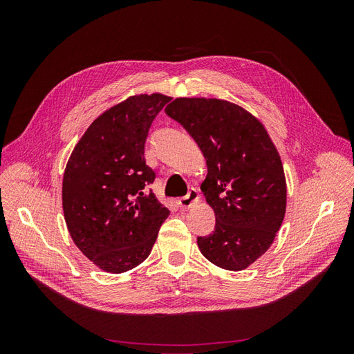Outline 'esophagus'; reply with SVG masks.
Segmentation results:
<instances>
[{"label": "esophagus", "mask_w": 354, "mask_h": 354, "mask_svg": "<svg viewBox=\"0 0 354 354\" xmlns=\"http://www.w3.org/2000/svg\"><path fill=\"white\" fill-rule=\"evenodd\" d=\"M199 201V194L196 189H190L189 194L183 198L178 199V207L180 208H190L194 203H196Z\"/></svg>", "instance_id": "34e87169"}]
</instances>
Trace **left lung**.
I'll return each instance as SVG.
<instances>
[{
	"mask_svg": "<svg viewBox=\"0 0 354 354\" xmlns=\"http://www.w3.org/2000/svg\"><path fill=\"white\" fill-rule=\"evenodd\" d=\"M165 113L183 125L207 159L201 190L216 227L198 238L201 252L221 269H246L270 248L285 217L279 153L264 125L227 100L180 97Z\"/></svg>",
	"mask_w": 354,
	"mask_h": 354,
	"instance_id": "8db88e82",
	"label": "left lung"
}]
</instances>
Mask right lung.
Wrapping results in <instances>:
<instances>
[{
	"label": "right lung",
	"instance_id": "add662e5",
	"mask_svg": "<svg viewBox=\"0 0 354 354\" xmlns=\"http://www.w3.org/2000/svg\"><path fill=\"white\" fill-rule=\"evenodd\" d=\"M171 97L138 94L103 112L75 146L63 174L62 202L71 238L99 269L124 273L152 251L168 208L146 186L145 143Z\"/></svg>",
	"mask_w": 354,
	"mask_h": 354
}]
</instances>
